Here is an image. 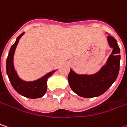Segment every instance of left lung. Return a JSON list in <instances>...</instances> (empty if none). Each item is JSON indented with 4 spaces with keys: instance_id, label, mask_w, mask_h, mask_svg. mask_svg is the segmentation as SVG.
<instances>
[{
    "instance_id": "1",
    "label": "left lung",
    "mask_w": 127,
    "mask_h": 127,
    "mask_svg": "<svg viewBox=\"0 0 127 127\" xmlns=\"http://www.w3.org/2000/svg\"><path fill=\"white\" fill-rule=\"evenodd\" d=\"M109 47L113 49L106 64L95 74H78L70 69L68 83L74 93L83 98L97 97L104 93L115 81L119 72L120 49L115 39L107 36Z\"/></svg>"
}]
</instances>
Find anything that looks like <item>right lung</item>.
<instances>
[{
    "mask_svg": "<svg viewBox=\"0 0 127 127\" xmlns=\"http://www.w3.org/2000/svg\"><path fill=\"white\" fill-rule=\"evenodd\" d=\"M24 34V32L19 35L15 43L10 49L6 60V72L13 88L20 95L29 98H38L42 97L45 94L47 89V79L52 74H54L57 70L51 71L43 77L33 81H26L19 78L14 68L13 57L19 39Z\"/></svg>",
    "mask_w": 127,
    "mask_h": 127,
    "instance_id": "1",
    "label": "right lung"
}]
</instances>
